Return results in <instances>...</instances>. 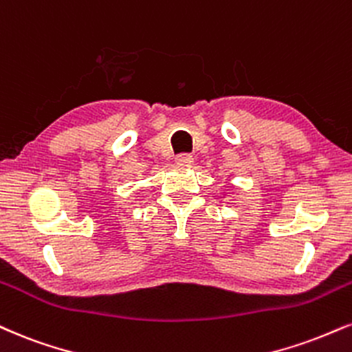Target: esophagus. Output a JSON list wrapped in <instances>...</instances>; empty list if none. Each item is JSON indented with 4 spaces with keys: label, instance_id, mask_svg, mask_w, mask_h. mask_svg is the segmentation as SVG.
Masks as SVG:
<instances>
[{
    "label": "esophagus",
    "instance_id": "34e87169",
    "mask_svg": "<svg viewBox=\"0 0 352 352\" xmlns=\"http://www.w3.org/2000/svg\"><path fill=\"white\" fill-rule=\"evenodd\" d=\"M175 162L180 165H192L193 164V157L190 154H179L175 157Z\"/></svg>",
    "mask_w": 352,
    "mask_h": 352
}]
</instances>
